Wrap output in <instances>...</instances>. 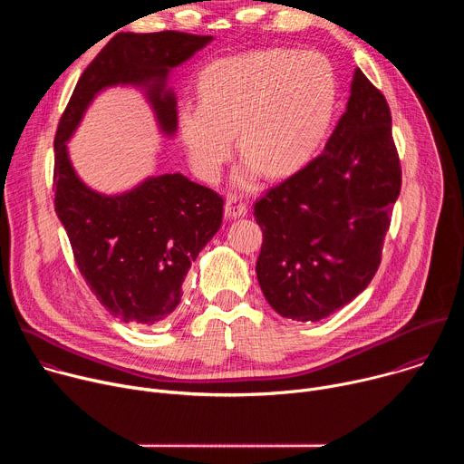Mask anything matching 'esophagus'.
<instances>
[{
    "instance_id": "34e87169",
    "label": "esophagus",
    "mask_w": 464,
    "mask_h": 464,
    "mask_svg": "<svg viewBox=\"0 0 464 464\" xmlns=\"http://www.w3.org/2000/svg\"><path fill=\"white\" fill-rule=\"evenodd\" d=\"M247 215V204L242 200V196L238 194H229L227 202H226V217L231 218H240Z\"/></svg>"
}]
</instances>
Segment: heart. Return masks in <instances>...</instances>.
I'll list each match as a JSON object with an SVG mask.
<instances>
[{
    "label": "heart",
    "instance_id": "obj_1",
    "mask_svg": "<svg viewBox=\"0 0 464 464\" xmlns=\"http://www.w3.org/2000/svg\"><path fill=\"white\" fill-rule=\"evenodd\" d=\"M198 102L178 122L194 170L215 179L233 149L246 152L235 172L251 185L260 167L285 176L312 160L334 117L338 82L330 62L312 51L260 49L215 60L200 75Z\"/></svg>",
    "mask_w": 464,
    "mask_h": 464
}]
</instances>
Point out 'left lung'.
<instances>
[{
  "instance_id": "8db88e82",
  "label": "left lung",
  "mask_w": 464,
  "mask_h": 464,
  "mask_svg": "<svg viewBox=\"0 0 464 464\" xmlns=\"http://www.w3.org/2000/svg\"><path fill=\"white\" fill-rule=\"evenodd\" d=\"M402 170L385 97L354 72L351 97L323 152L255 204L256 279L283 317L319 321L372 281Z\"/></svg>"
}]
</instances>
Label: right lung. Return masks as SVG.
I'll return each instance as SVG.
<instances>
[{
	"mask_svg": "<svg viewBox=\"0 0 464 464\" xmlns=\"http://www.w3.org/2000/svg\"><path fill=\"white\" fill-rule=\"evenodd\" d=\"M211 40L178 31L119 33L84 70L58 122L54 211L90 290L124 323L150 326L176 310L190 262L220 229L224 200L179 172L101 194L77 176L65 143L95 95L119 84L145 90L161 131L174 136L178 110L169 73Z\"/></svg>",
	"mask_w": 464,
	"mask_h": 464,
	"instance_id": "obj_1",
	"label": "right lung"
}]
</instances>
